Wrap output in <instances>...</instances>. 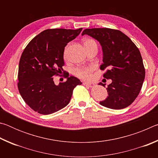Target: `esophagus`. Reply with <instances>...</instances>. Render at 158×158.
I'll return each mask as SVG.
<instances>
[{"mask_svg":"<svg viewBox=\"0 0 158 158\" xmlns=\"http://www.w3.org/2000/svg\"><path fill=\"white\" fill-rule=\"evenodd\" d=\"M83 84L85 85H88V86H89L90 88H92L95 85L94 84H92V83H88V82H84L83 83Z\"/></svg>","mask_w":158,"mask_h":158,"instance_id":"obj_1","label":"esophagus"}]
</instances>
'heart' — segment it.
<instances>
[{
  "instance_id": "1",
  "label": "heart",
  "mask_w": 158,
  "mask_h": 158,
  "mask_svg": "<svg viewBox=\"0 0 158 158\" xmlns=\"http://www.w3.org/2000/svg\"><path fill=\"white\" fill-rule=\"evenodd\" d=\"M93 44H97L94 40L88 38L85 39L84 41V45L88 49L90 46ZM64 58H67V52L66 50L64 52ZM95 70V67L93 65L90 66H79L73 69V74L74 75L78 77L79 78L85 80H90L92 79V73Z\"/></svg>"
}]
</instances>
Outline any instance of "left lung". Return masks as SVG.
I'll use <instances>...</instances> for the list:
<instances>
[{
  "label": "left lung",
  "mask_w": 158,
  "mask_h": 158,
  "mask_svg": "<svg viewBox=\"0 0 158 158\" xmlns=\"http://www.w3.org/2000/svg\"><path fill=\"white\" fill-rule=\"evenodd\" d=\"M85 34L100 42L103 51L100 69L106 70L104 78L112 80L106 89L109 96L100 104L113 109L127 107L139 94L145 78L139 50L126 35L116 29H85L82 35ZM100 85L104 86L102 83Z\"/></svg>",
  "instance_id": "left-lung-1"
}]
</instances>
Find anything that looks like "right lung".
<instances>
[{
	"mask_svg": "<svg viewBox=\"0 0 158 158\" xmlns=\"http://www.w3.org/2000/svg\"><path fill=\"white\" fill-rule=\"evenodd\" d=\"M82 28L73 30L51 28L37 35L21 56L17 86L25 102L37 113L51 114L68 105L73 90L81 82L63 71V52L68 42L75 39ZM67 80L55 85L52 77L62 72Z\"/></svg>",
	"mask_w": 158,
	"mask_h": 158,
	"instance_id": "1",
	"label": "right lung"
}]
</instances>
